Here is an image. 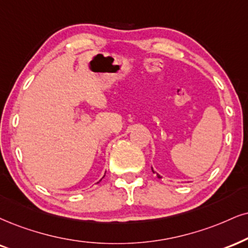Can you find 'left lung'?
<instances>
[{
    "mask_svg": "<svg viewBox=\"0 0 248 248\" xmlns=\"http://www.w3.org/2000/svg\"><path fill=\"white\" fill-rule=\"evenodd\" d=\"M152 171H153V172H154V173H156V172H155V171H154V169H153V168H152ZM156 175H157V177H158V178H161V176H160V175H158V173H156Z\"/></svg>",
    "mask_w": 248,
    "mask_h": 248,
    "instance_id": "1",
    "label": "left lung"
}]
</instances>
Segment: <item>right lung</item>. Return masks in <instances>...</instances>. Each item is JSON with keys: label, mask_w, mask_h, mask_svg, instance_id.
Here are the masks:
<instances>
[{"label": "right lung", "mask_w": 248, "mask_h": 248, "mask_svg": "<svg viewBox=\"0 0 248 248\" xmlns=\"http://www.w3.org/2000/svg\"><path fill=\"white\" fill-rule=\"evenodd\" d=\"M103 177H105V176H103ZM103 177H102V178H103Z\"/></svg>", "instance_id": "right-lung-1"}]
</instances>
